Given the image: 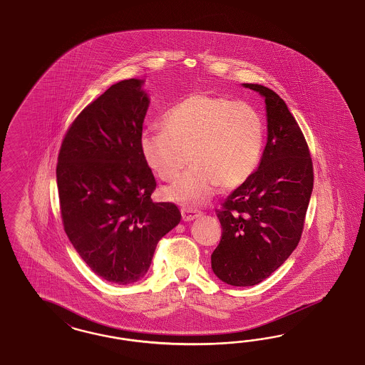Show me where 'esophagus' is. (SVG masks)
<instances>
[{"mask_svg": "<svg viewBox=\"0 0 365 365\" xmlns=\"http://www.w3.org/2000/svg\"><path fill=\"white\" fill-rule=\"evenodd\" d=\"M180 212H182V220L185 222L194 221L200 215V211L191 209V207H183Z\"/></svg>", "mask_w": 365, "mask_h": 365, "instance_id": "esophagus-1", "label": "esophagus"}]
</instances>
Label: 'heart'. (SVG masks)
<instances>
[{
  "label": "heart",
  "mask_w": 365,
  "mask_h": 365,
  "mask_svg": "<svg viewBox=\"0 0 365 365\" xmlns=\"http://www.w3.org/2000/svg\"><path fill=\"white\" fill-rule=\"evenodd\" d=\"M163 130H147L140 138L145 165L162 180L168 200L197 206L220 186L238 187L255 174L264 148V123L255 107L225 96L194 92L167 110Z\"/></svg>",
  "instance_id": "heart-1"
}]
</instances>
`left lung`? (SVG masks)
Masks as SVG:
<instances>
[{"mask_svg":"<svg viewBox=\"0 0 365 365\" xmlns=\"http://www.w3.org/2000/svg\"><path fill=\"white\" fill-rule=\"evenodd\" d=\"M265 99L267 142L255 174L217 211L221 242L211 269L232 287H253L297 247L313 190L309 148L287 103L259 84H242Z\"/></svg>","mask_w":365,"mask_h":365,"instance_id":"obj_1","label":"left lung"}]
</instances>
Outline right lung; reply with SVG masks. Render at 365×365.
Returning a JSON list of instances; mask_svg holds the SVG:
<instances>
[{"mask_svg":"<svg viewBox=\"0 0 365 365\" xmlns=\"http://www.w3.org/2000/svg\"><path fill=\"white\" fill-rule=\"evenodd\" d=\"M144 80L110 86L66 131L56 168L66 235L84 262L108 282L127 285L148 272L159 240L180 222L156 187L140 150L150 98Z\"/></svg>","mask_w":365,"mask_h":365,"instance_id":"obj_1","label":"right lung"}]
</instances>
